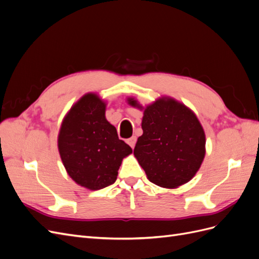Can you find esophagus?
I'll list each match as a JSON object with an SVG mask.
<instances>
[{"instance_id": "obj_1", "label": "esophagus", "mask_w": 259, "mask_h": 259, "mask_svg": "<svg viewBox=\"0 0 259 259\" xmlns=\"http://www.w3.org/2000/svg\"><path fill=\"white\" fill-rule=\"evenodd\" d=\"M136 140H137V138L135 137V136H133V137H131L130 139H127V144L134 149V147H135V144H136Z\"/></svg>"}]
</instances>
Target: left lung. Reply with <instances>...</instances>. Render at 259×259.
<instances>
[{
	"label": "left lung",
	"mask_w": 259,
	"mask_h": 259,
	"mask_svg": "<svg viewBox=\"0 0 259 259\" xmlns=\"http://www.w3.org/2000/svg\"><path fill=\"white\" fill-rule=\"evenodd\" d=\"M127 103L144 111V133L137 139L134 155L147 178L168 189L190 182L205 156V133L195 113L168 96L146 107L134 97H128Z\"/></svg>",
	"instance_id": "8db88e82"
}]
</instances>
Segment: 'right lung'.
I'll return each instance as SVG.
<instances>
[{"label": "right lung", "mask_w": 259, "mask_h": 259, "mask_svg": "<svg viewBox=\"0 0 259 259\" xmlns=\"http://www.w3.org/2000/svg\"><path fill=\"white\" fill-rule=\"evenodd\" d=\"M106 106L96 93L85 94L65 115L58 134V151L68 175L90 190L112 185L123 159L133 152L107 121Z\"/></svg>", "instance_id": "1"}]
</instances>
